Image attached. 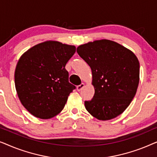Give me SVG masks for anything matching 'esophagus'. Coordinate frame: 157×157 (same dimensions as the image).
I'll return each instance as SVG.
<instances>
[{"label":"esophagus","instance_id":"obj_1","mask_svg":"<svg viewBox=\"0 0 157 157\" xmlns=\"http://www.w3.org/2000/svg\"><path fill=\"white\" fill-rule=\"evenodd\" d=\"M84 86H85V84L83 83H81L80 85H78V86H77V91H81V90H82L83 89V87H84Z\"/></svg>","mask_w":157,"mask_h":157}]
</instances>
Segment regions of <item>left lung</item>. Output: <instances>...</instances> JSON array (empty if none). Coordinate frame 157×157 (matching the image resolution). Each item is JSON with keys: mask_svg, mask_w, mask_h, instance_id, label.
Listing matches in <instances>:
<instances>
[{"mask_svg": "<svg viewBox=\"0 0 157 157\" xmlns=\"http://www.w3.org/2000/svg\"><path fill=\"white\" fill-rule=\"evenodd\" d=\"M77 53L91 67L95 93L85 107L98 120L121 114L129 106L139 82V62L132 51L117 42L102 39L77 48Z\"/></svg>", "mask_w": 157, "mask_h": 157, "instance_id": "left-lung-1", "label": "left lung"}]
</instances>
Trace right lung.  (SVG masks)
<instances>
[{
    "instance_id": "1",
    "label": "right lung",
    "mask_w": 157,
    "mask_h": 157,
    "mask_svg": "<svg viewBox=\"0 0 157 157\" xmlns=\"http://www.w3.org/2000/svg\"><path fill=\"white\" fill-rule=\"evenodd\" d=\"M76 47L55 40L34 46L19 59L15 86L21 104L34 117H54L65 106L76 86L68 82L66 64Z\"/></svg>"
}]
</instances>
